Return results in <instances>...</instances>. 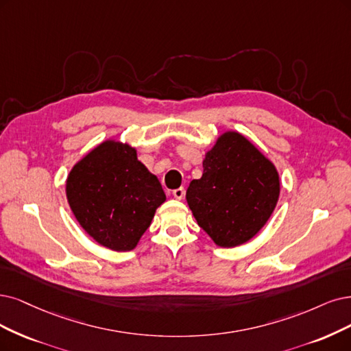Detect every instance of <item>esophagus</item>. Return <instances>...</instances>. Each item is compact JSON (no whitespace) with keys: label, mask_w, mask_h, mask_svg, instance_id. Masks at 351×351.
Here are the masks:
<instances>
[{"label":"esophagus","mask_w":351,"mask_h":351,"mask_svg":"<svg viewBox=\"0 0 351 351\" xmlns=\"http://www.w3.org/2000/svg\"><path fill=\"white\" fill-rule=\"evenodd\" d=\"M173 197L176 198V199H184V197H185V188H178V189H175L173 191Z\"/></svg>","instance_id":"esophagus-1"}]
</instances>
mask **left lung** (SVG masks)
Instances as JSON below:
<instances>
[{"label": "left lung", "mask_w": 351, "mask_h": 351, "mask_svg": "<svg viewBox=\"0 0 351 351\" xmlns=\"http://www.w3.org/2000/svg\"><path fill=\"white\" fill-rule=\"evenodd\" d=\"M201 179H193L186 201L198 226L219 247L253 239L278 204L275 165L237 132H226L206 152Z\"/></svg>", "instance_id": "8db88e82"}]
</instances>
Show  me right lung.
Masks as SVG:
<instances>
[{"label":"right lung","instance_id":"1","mask_svg":"<svg viewBox=\"0 0 351 351\" xmlns=\"http://www.w3.org/2000/svg\"><path fill=\"white\" fill-rule=\"evenodd\" d=\"M66 197L77 223L101 245L133 250L166 195L127 143L107 140L69 172Z\"/></svg>","mask_w":351,"mask_h":351}]
</instances>
